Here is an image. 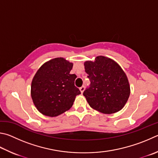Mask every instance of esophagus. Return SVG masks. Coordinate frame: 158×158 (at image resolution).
Masks as SVG:
<instances>
[{
  "label": "esophagus",
  "mask_w": 158,
  "mask_h": 158,
  "mask_svg": "<svg viewBox=\"0 0 158 158\" xmlns=\"http://www.w3.org/2000/svg\"><path fill=\"white\" fill-rule=\"evenodd\" d=\"M79 90H80V91H81V93H84V90H85L84 86H81V88H79Z\"/></svg>",
  "instance_id": "obj_1"
}]
</instances>
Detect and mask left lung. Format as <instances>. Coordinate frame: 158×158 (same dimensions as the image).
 Wrapping results in <instances>:
<instances>
[{"label":"left lung","mask_w":158,"mask_h":158,"mask_svg":"<svg viewBox=\"0 0 158 158\" xmlns=\"http://www.w3.org/2000/svg\"><path fill=\"white\" fill-rule=\"evenodd\" d=\"M90 87L84 92L90 106L104 114L117 113L124 108L130 96L127 74L113 59L97 56L84 62Z\"/></svg>","instance_id":"8db88e82"}]
</instances>
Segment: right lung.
Returning <instances> with one entry per match:
<instances>
[{"label":"right lung","mask_w":158,"mask_h":158,"mask_svg":"<svg viewBox=\"0 0 158 158\" xmlns=\"http://www.w3.org/2000/svg\"><path fill=\"white\" fill-rule=\"evenodd\" d=\"M73 64L63 57H57L43 64L34 76L31 84V97L40 113L56 117L73 106L81 92L74 85L77 76L70 74Z\"/></svg>","instance_id":"obj_1"}]
</instances>
